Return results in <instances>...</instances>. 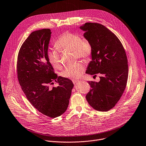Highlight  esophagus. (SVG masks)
<instances>
[{"instance_id": "esophagus-1", "label": "esophagus", "mask_w": 146, "mask_h": 146, "mask_svg": "<svg viewBox=\"0 0 146 146\" xmlns=\"http://www.w3.org/2000/svg\"><path fill=\"white\" fill-rule=\"evenodd\" d=\"M72 81H73V84H77V82H79V81H78V80H72Z\"/></svg>"}]
</instances>
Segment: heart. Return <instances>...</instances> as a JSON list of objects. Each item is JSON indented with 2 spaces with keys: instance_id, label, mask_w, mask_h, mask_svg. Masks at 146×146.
I'll list each match as a JSON object with an SVG mask.
<instances>
[{
  "instance_id": "1",
  "label": "heart",
  "mask_w": 146,
  "mask_h": 146,
  "mask_svg": "<svg viewBox=\"0 0 146 146\" xmlns=\"http://www.w3.org/2000/svg\"><path fill=\"white\" fill-rule=\"evenodd\" d=\"M57 48L64 50L73 51L76 57L78 58L88 60L91 56L92 48L90 42L82 38L78 34L66 32L62 33L56 40L55 43ZM49 62L56 69L61 66L60 54L56 49H52L48 53ZM85 69V66L82 62H77L68 65L62 72V76L69 78H77L81 76Z\"/></svg>"
}]
</instances>
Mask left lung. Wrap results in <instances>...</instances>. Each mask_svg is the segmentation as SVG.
Instances as JSON below:
<instances>
[{
	"label": "left lung",
	"instance_id": "8db88e82",
	"mask_svg": "<svg viewBox=\"0 0 146 146\" xmlns=\"http://www.w3.org/2000/svg\"><path fill=\"white\" fill-rule=\"evenodd\" d=\"M80 28L92 48V61L86 73L101 75L98 82H88L91 89L86 100L97 111H109L120 100L126 86L128 62L125 50L118 38L102 24L86 23Z\"/></svg>",
	"mask_w": 146,
	"mask_h": 146
}]
</instances>
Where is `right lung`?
<instances>
[{
  "label": "right lung",
  "mask_w": 146,
  "mask_h": 146,
  "mask_svg": "<svg viewBox=\"0 0 146 146\" xmlns=\"http://www.w3.org/2000/svg\"><path fill=\"white\" fill-rule=\"evenodd\" d=\"M50 29L32 32L22 44L18 54L17 72L19 82L30 103L38 111L56 118L67 110L72 81L58 77L48 59ZM56 82L57 87H50Z\"/></svg>",
  "instance_id": "1"
}]
</instances>
